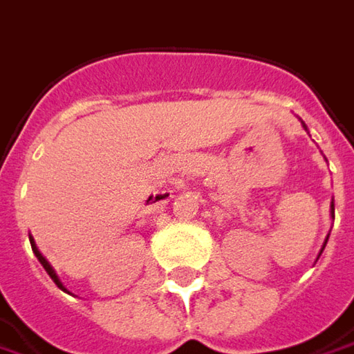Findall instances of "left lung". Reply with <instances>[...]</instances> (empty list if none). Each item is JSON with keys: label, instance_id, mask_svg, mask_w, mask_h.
I'll use <instances>...</instances> for the list:
<instances>
[{"label": "left lung", "instance_id": "8db88e82", "mask_svg": "<svg viewBox=\"0 0 354 354\" xmlns=\"http://www.w3.org/2000/svg\"><path fill=\"white\" fill-rule=\"evenodd\" d=\"M301 124H303V129L307 131V127H305V122H303V120H301ZM330 218L335 220V204H333V202H330ZM327 239H329V236H327ZM327 239H325V243H323V248H321V252H319V255L323 254V250H325V245H327ZM317 259H319V257H317Z\"/></svg>", "mask_w": 354, "mask_h": 354}]
</instances>
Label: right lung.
<instances>
[{
  "instance_id": "obj_1",
  "label": "right lung",
  "mask_w": 354,
  "mask_h": 354,
  "mask_svg": "<svg viewBox=\"0 0 354 354\" xmlns=\"http://www.w3.org/2000/svg\"><path fill=\"white\" fill-rule=\"evenodd\" d=\"M29 241H31V250H33V254H35V257H37V259H39V263H41V266L45 268V271L49 273V277L53 279L55 285H57V287H59L61 291H67V287H65V285L61 283V279H59V275L55 273V269L51 268V263H49V261H47V259L43 257V254L39 252V248H37V243H35V239H33V238H31V236H29Z\"/></svg>"
}]
</instances>
